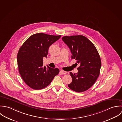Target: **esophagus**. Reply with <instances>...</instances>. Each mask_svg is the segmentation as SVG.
I'll return each mask as SVG.
<instances>
[{
	"label": "esophagus",
	"instance_id": "34e87169",
	"mask_svg": "<svg viewBox=\"0 0 122 122\" xmlns=\"http://www.w3.org/2000/svg\"><path fill=\"white\" fill-rule=\"evenodd\" d=\"M60 72L62 73V74H66V73H67L66 72L64 71H63V70H61V71H60Z\"/></svg>",
	"mask_w": 122,
	"mask_h": 122
}]
</instances>
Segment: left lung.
<instances>
[{"label":"left lung","mask_w":122,"mask_h":122,"mask_svg":"<svg viewBox=\"0 0 122 122\" xmlns=\"http://www.w3.org/2000/svg\"><path fill=\"white\" fill-rule=\"evenodd\" d=\"M62 39L70 49L72 58L80 65L77 73H70L72 81L68 86L77 92L86 91L94 84L99 75L101 62L97 50L82 35L64 36Z\"/></svg>","instance_id":"8db88e82"}]
</instances>
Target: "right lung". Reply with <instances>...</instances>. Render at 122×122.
Here are the masks:
<instances>
[{
    "label": "right lung",
    "mask_w": 122,
    "mask_h": 122,
    "mask_svg": "<svg viewBox=\"0 0 122 122\" xmlns=\"http://www.w3.org/2000/svg\"><path fill=\"white\" fill-rule=\"evenodd\" d=\"M61 36L36 33L30 36L19 49L17 56L19 72L31 89L37 90L46 87L59 73L57 68L43 66V58L47 57L49 46Z\"/></svg>",
    "instance_id": "right-lung-1"
}]
</instances>
